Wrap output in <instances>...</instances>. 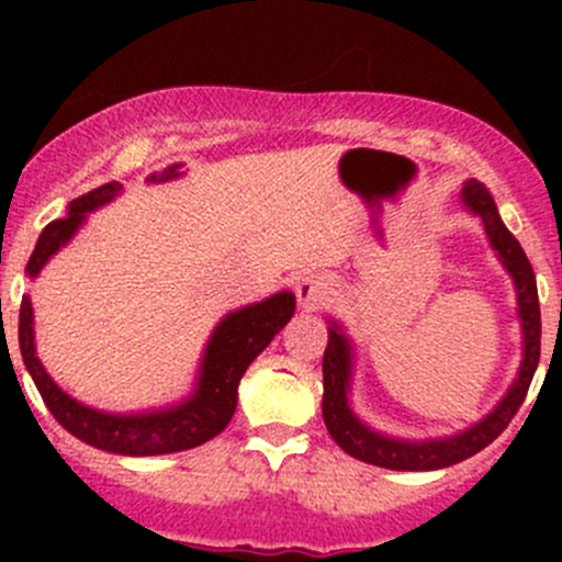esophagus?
<instances>
[{"label":"esophagus","mask_w":562,"mask_h":562,"mask_svg":"<svg viewBox=\"0 0 562 562\" xmlns=\"http://www.w3.org/2000/svg\"><path fill=\"white\" fill-rule=\"evenodd\" d=\"M331 296V288H328V280L321 274H310L302 277L296 285V299H299V307L313 313V310L323 307V302H328Z\"/></svg>","instance_id":"1"}]
</instances>
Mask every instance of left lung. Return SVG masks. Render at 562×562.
Instances as JSON below:
<instances>
[{"label":"left lung","instance_id":"8db88e82","mask_svg":"<svg viewBox=\"0 0 562 562\" xmlns=\"http://www.w3.org/2000/svg\"><path fill=\"white\" fill-rule=\"evenodd\" d=\"M462 203L470 214L481 220L490 239L492 249L497 252L501 263L512 274L514 288H517V313L522 321V364H519L517 381L506 391L495 411L481 418L473 427L451 435V438L438 440H402L391 435L375 432L367 427L353 411H350L348 391H350V370H353V350H350L348 337L337 323L328 328V345L323 353V422H326L328 435L345 454L361 459V462L378 464L389 470H438L449 464L462 462V459L479 454L481 449L492 443L503 429L517 416L519 405L525 402L527 389H530L532 375H536L538 356H541V310H538V288L532 266L527 260L525 249L514 239L512 231L503 225L497 214L495 198L490 195L481 181L468 179L462 187Z\"/></svg>","mask_w":562,"mask_h":562}]
</instances>
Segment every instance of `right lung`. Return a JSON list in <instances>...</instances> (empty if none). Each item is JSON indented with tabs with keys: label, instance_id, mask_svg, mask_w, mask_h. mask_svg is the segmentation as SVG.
<instances>
[{
	"label": "right lung",
	"instance_id": "1",
	"mask_svg": "<svg viewBox=\"0 0 562 562\" xmlns=\"http://www.w3.org/2000/svg\"><path fill=\"white\" fill-rule=\"evenodd\" d=\"M176 176H181L179 166H168L160 173H151L146 181L160 184V181L176 179ZM119 192H122V184L108 181L98 190L70 201L67 217L54 220L40 234L35 252L26 263V274L35 280L50 255L59 252L76 236L87 214L105 206ZM293 310H296V296L291 291H282L263 299V302L247 304V307L225 315L209 337L206 350H203L195 391L179 405L149 413H105L72 400L70 394L56 386L54 378L45 372V367L37 359L35 315H32L30 296L21 299L19 348L45 407L78 440L124 457L173 454V451L195 449L228 427L231 416L236 413L241 375L252 364L255 356L291 321Z\"/></svg>",
	"mask_w": 562,
	"mask_h": 562
}]
</instances>
